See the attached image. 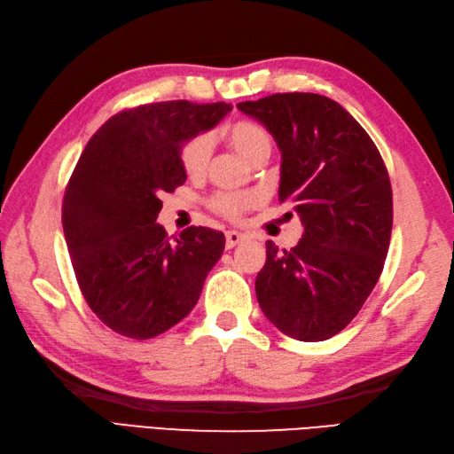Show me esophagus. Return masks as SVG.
<instances>
[{
	"instance_id": "esophagus-1",
	"label": "esophagus",
	"mask_w": 454,
	"mask_h": 454,
	"mask_svg": "<svg viewBox=\"0 0 454 454\" xmlns=\"http://www.w3.org/2000/svg\"><path fill=\"white\" fill-rule=\"evenodd\" d=\"M246 236L242 232H236V230H228L226 232V247H236L238 244H242Z\"/></svg>"
}]
</instances>
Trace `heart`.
Listing matches in <instances>:
<instances>
[{
  "label": "heart",
  "instance_id": "heart-1",
  "mask_svg": "<svg viewBox=\"0 0 454 454\" xmlns=\"http://www.w3.org/2000/svg\"><path fill=\"white\" fill-rule=\"evenodd\" d=\"M226 140L230 142L239 156H244L247 161L255 163L257 160H267L271 153V137L269 132L259 127L252 121H236L226 129ZM212 153V138L208 134L200 132L191 137L179 150V161L181 168L185 169L187 176L197 177L205 173L208 160ZM254 205V199L249 195H239V192H218L210 199L212 210L224 218L236 220L244 215V212Z\"/></svg>",
  "mask_w": 454,
  "mask_h": 454
}]
</instances>
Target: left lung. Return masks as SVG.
I'll use <instances>...</instances> for the list:
<instances>
[{"label":"left lung","mask_w":454,"mask_h":454,"mask_svg":"<svg viewBox=\"0 0 454 454\" xmlns=\"http://www.w3.org/2000/svg\"><path fill=\"white\" fill-rule=\"evenodd\" d=\"M281 150L278 200H293L304 234L267 242L255 294L267 320L301 341H324L359 314L382 273L392 234V187L369 134L317 93L238 103Z\"/></svg>","instance_id":"8db88e82"}]
</instances>
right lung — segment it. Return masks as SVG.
I'll return each mask as SVG.
<instances>
[{
    "mask_svg": "<svg viewBox=\"0 0 454 454\" xmlns=\"http://www.w3.org/2000/svg\"><path fill=\"white\" fill-rule=\"evenodd\" d=\"M230 109L191 101L124 109L80 156L64 192V236L85 302L113 332L152 340L195 308L224 252V234L191 226L169 238L156 218L163 192L187 179L183 142Z\"/></svg>",
    "mask_w": 454,
    "mask_h": 454,
    "instance_id": "obj_1",
    "label": "right lung"
}]
</instances>
